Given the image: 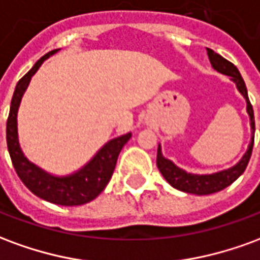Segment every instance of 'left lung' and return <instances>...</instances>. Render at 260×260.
Listing matches in <instances>:
<instances>
[{"instance_id":"8db88e82","label":"left lung","mask_w":260,"mask_h":260,"mask_svg":"<svg viewBox=\"0 0 260 260\" xmlns=\"http://www.w3.org/2000/svg\"><path fill=\"white\" fill-rule=\"evenodd\" d=\"M207 55L210 59V64L217 72L227 76H231V80L237 85V89L241 94L244 96L246 102V113L249 115L251 119V129H252V138L251 143L248 146V150L245 154L242 156L238 163L230 167L223 171L218 173H213V174H191L186 173L185 170L177 167L171 160L166 158L161 153V147L158 145L157 149V167L160 170V173L163 175L166 181L169 182L170 185L174 186L175 189H180L186 193H193V195H210L214 192H218L231 185L238 177H240L244 171H245L246 166L249 163L251 158L252 149H253V139H255V117H253V108L252 104L248 99V90H246L245 82L241 76L240 71L237 69L234 64H231L230 61L223 58L220 54L214 53L210 48H206Z\"/></svg>"}]
</instances>
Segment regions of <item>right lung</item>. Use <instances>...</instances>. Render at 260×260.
<instances>
[{
	"instance_id": "1",
	"label": "right lung",
	"mask_w": 260,
	"mask_h": 260,
	"mask_svg": "<svg viewBox=\"0 0 260 260\" xmlns=\"http://www.w3.org/2000/svg\"><path fill=\"white\" fill-rule=\"evenodd\" d=\"M58 50H53L33 65V68L18 82L15 87L8 121H7V145L8 152L14 164L15 171L26 188L44 201L51 202L61 206H79L93 201L100 195L107 186L108 181L117 164V158L126 142L132 136L131 132L108 141L99 152L93 156L90 161L74 174L65 177H55L37 167L29 161L22 152L18 139V110L23 93L29 86L31 76L44 62V59L51 57Z\"/></svg>"
}]
</instances>
